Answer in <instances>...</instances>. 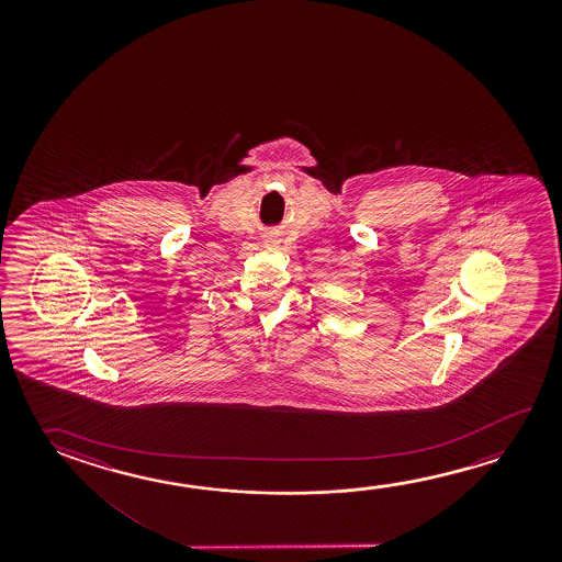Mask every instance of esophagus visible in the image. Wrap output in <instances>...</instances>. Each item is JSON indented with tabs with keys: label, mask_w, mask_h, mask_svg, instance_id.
<instances>
[{
	"label": "esophagus",
	"mask_w": 562,
	"mask_h": 562,
	"mask_svg": "<svg viewBox=\"0 0 562 562\" xmlns=\"http://www.w3.org/2000/svg\"><path fill=\"white\" fill-rule=\"evenodd\" d=\"M268 245H270V240H268Z\"/></svg>",
	"instance_id": "34e87169"
}]
</instances>
